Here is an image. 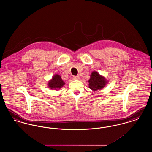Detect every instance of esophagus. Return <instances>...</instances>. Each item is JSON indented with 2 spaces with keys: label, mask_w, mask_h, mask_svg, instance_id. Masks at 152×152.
<instances>
[{
  "label": "esophagus",
  "mask_w": 152,
  "mask_h": 152,
  "mask_svg": "<svg viewBox=\"0 0 152 152\" xmlns=\"http://www.w3.org/2000/svg\"><path fill=\"white\" fill-rule=\"evenodd\" d=\"M73 79L74 80H79V76H74L73 77Z\"/></svg>",
  "instance_id": "obj_1"
}]
</instances>
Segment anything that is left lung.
<instances>
[{
  "mask_svg": "<svg viewBox=\"0 0 152 152\" xmlns=\"http://www.w3.org/2000/svg\"><path fill=\"white\" fill-rule=\"evenodd\" d=\"M108 80L96 71H93L88 80L89 88L94 91L100 90L108 84Z\"/></svg>",
  "mask_w": 152,
  "mask_h": 152,
  "instance_id": "obj_1",
  "label": "left lung"
}]
</instances>
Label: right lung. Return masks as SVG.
Listing matches in <instances>:
<instances>
[{
  "instance_id": "1",
  "label": "right lung",
  "mask_w": 152,
  "mask_h": 152,
  "mask_svg": "<svg viewBox=\"0 0 152 152\" xmlns=\"http://www.w3.org/2000/svg\"><path fill=\"white\" fill-rule=\"evenodd\" d=\"M65 83L62 80L61 76L55 74L48 83V86L51 89H60L65 85Z\"/></svg>"
}]
</instances>
